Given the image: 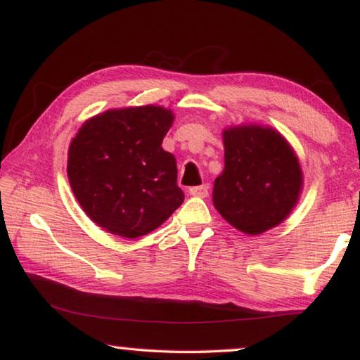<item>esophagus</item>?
<instances>
[{"instance_id": "1", "label": "esophagus", "mask_w": 360, "mask_h": 360, "mask_svg": "<svg viewBox=\"0 0 360 360\" xmlns=\"http://www.w3.org/2000/svg\"><path fill=\"white\" fill-rule=\"evenodd\" d=\"M188 193L193 195V197H208L210 193V186L203 184V186H197V187H191L188 188Z\"/></svg>"}]
</instances>
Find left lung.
Returning a JSON list of instances; mask_svg holds the SVG:
<instances>
[{
    "mask_svg": "<svg viewBox=\"0 0 360 360\" xmlns=\"http://www.w3.org/2000/svg\"><path fill=\"white\" fill-rule=\"evenodd\" d=\"M225 167L214 181L212 202L229 224L248 235L281 224L302 188V169L288 141L259 125L224 131Z\"/></svg>",
    "mask_w": 360,
    "mask_h": 360,
    "instance_id": "8db88e82",
    "label": "left lung"
}]
</instances>
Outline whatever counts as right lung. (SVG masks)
Returning a JSON list of instances; mask_svg holds the SVG:
<instances>
[{
    "label": "right lung",
    "instance_id": "obj_1",
    "mask_svg": "<svg viewBox=\"0 0 360 360\" xmlns=\"http://www.w3.org/2000/svg\"><path fill=\"white\" fill-rule=\"evenodd\" d=\"M173 114L160 106L111 109L79 129L68 150V179L95 224L138 238L184 202L174 155L162 141Z\"/></svg>",
    "mask_w": 360,
    "mask_h": 360
}]
</instances>
